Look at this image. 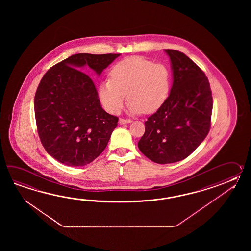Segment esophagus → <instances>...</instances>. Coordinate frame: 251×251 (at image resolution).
Instances as JSON below:
<instances>
[{
	"instance_id": "esophagus-1",
	"label": "esophagus",
	"mask_w": 251,
	"mask_h": 251,
	"mask_svg": "<svg viewBox=\"0 0 251 251\" xmlns=\"http://www.w3.org/2000/svg\"><path fill=\"white\" fill-rule=\"evenodd\" d=\"M132 122V120L131 119H129V118H119V123L121 124V125H123V124H127L131 123Z\"/></svg>"
}]
</instances>
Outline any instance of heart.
<instances>
[{
    "mask_svg": "<svg viewBox=\"0 0 251 251\" xmlns=\"http://www.w3.org/2000/svg\"><path fill=\"white\" fill-rule=\"evenodd\" d=\"M171 70L141 56L118 62L110 71V79L103 80L99 96L107 111L118 114L127 93L128 110L133 114L157 111L170 95Z\"/></svg>",
    "mask_w": 251,
    "mask_h": 251,
    "instance_id": "b5f03b06",
    "label": "heart"
}]
</instances>
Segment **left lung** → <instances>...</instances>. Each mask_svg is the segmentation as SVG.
<instances>
[{
  "instance_id": "obj_1",
  "label": "left lung",
  "mask_w": 251,
  "mask_h": 251,
  "mask_svg": "<svg viewBox=\"0 0 251 251\" xmlns=\"http://www.w3.org/2000/svg\"><path fill=\"white\" fill-rule=\"evenodd\" d=\"M173 75L171 93L165 103L144 122L140 151L155 163L184 160L208 134L213 97L202 70L176 50L165 49Z\"/></svg>"
}]
</instances>
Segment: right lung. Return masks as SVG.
<instances>
[{
    "mask_svg": "<svg viewBox=\"0 0 251 251\" xmlns=\"http://www.w3.org/2000/svg\"><path fill=\"white\" fill-rule=\"evenodd\" d=\"M120 53H76L53 65L43 76L34 107L40 141L48 154L72 167L85 166L107 146L118 118L106 112L88 65L100 75Z\"/></svg>",
    "mask_w": 251,
    "mask_h": 251,
    "instance_id": "1",
    "label": "right lung"
}]
</instances>
